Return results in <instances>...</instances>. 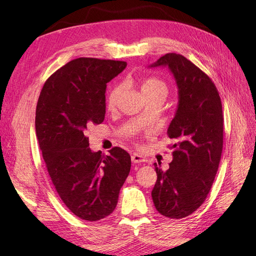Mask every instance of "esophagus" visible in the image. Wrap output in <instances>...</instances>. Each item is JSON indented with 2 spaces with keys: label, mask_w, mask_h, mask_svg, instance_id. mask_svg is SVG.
Instances as JSON below:
<instances>
[{
  "label": "esophagus",
  "mask_w": 256,
  "mask_h": 256,
  "mask_svg": "<svg viewBox=\"0 0 256 256\" xmlns=\"http://www.w3.org/2000/svg\"><path fill=\"white\" fill-rule=\"evenodd\" d=\"M131 158L134 164H140V162H144L146 160L144 157L140 154H133Z\"/></svg>",
  "instance_id": "34e87169"
}]
</instances>
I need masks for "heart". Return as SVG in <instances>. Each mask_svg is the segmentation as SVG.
<instances>
[{
    "instance_id": "1",
    "label": "heart",
    "mask_w": 256,
    "mask_h": 256,
    "mask_svg": "<svg viewBox=\"0 0 256 256\" xmlns=\"http://www.w3.org/2000/svg\"><path fill=\"white\" fill-rule=\"evenodd\" d=\"M166 84L162 82V80L155 77H148L145 78L142 84H140V91H142V94L145 98H148L150 96L155 94H166ZM122 92V86H114L113 88L108 92L106 96V106L108 108H114L116 106L118 100L120 96H121Z\"/></svg>"
}]
</instances>
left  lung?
<instances>
[{
	"label": "left lung",
	"mask_w": 256,
	"mask_h": 256,
	"mask_svg": "<svg viewBox=\"0 0 256 256\" xmlns=\"http://www.w3.org/2000/svg\"><path fill=\"white\" fill-rule=\"evenodd\" d=\"M150 67H168L178 88V106L167 130L172 160L166 172L157 166L152 190L156 210L172 219L192 214L204 204L224 148V114L219 92L202 70L175 52Z\"/></svg>",
	"instance_id": "8db88e82"
}]
</instances>
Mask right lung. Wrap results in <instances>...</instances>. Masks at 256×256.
<instances>
[{
    "instance_id": "obj_1",
    "label": "right lung",
    "mask_w": 256,
    "mask_h": 256,
    "mask_svg": "<svg viewBox=\"0 0 256 256\" xmlns=\"http://www.w3.org/2000/svg\"><path fill=\"white\" fill-rule=\"evenodd\" d=\"M125 67V62L74 59L47 79L38 98L35 128L42 158L62 202L82 220L112 214L131 170L126 150L92 152L86 136L89 126L104 120L106 84Z\"/></svg>"
}]
</instances>
